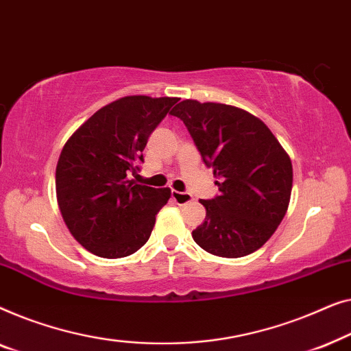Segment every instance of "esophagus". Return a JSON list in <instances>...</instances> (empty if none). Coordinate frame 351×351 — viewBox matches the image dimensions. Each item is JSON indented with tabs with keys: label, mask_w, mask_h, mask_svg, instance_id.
Wrapping results in <instances>:
<instances>
[{
	"label": "esophagus",
	"mask_w": 351,
	"mask_h": 351,
	"mask_svg": "<svg viewBox=\"0 0 351 351\" xmlns=\"http://www.w3.org/2000/svg\"><path fill=\"white\" fill-rule=\"evenodd\" d=\"M171 197H173V200L176 202V204H180V205H187V204H191L192 200H194V197H192L189 192L173 191V194H171Z\"/></svg>",
	"instance_id": "esophagus-1"
}]
</instances>
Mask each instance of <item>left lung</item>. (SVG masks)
<instances>
[{"label": "left lung", "mask_w": 351, "mask_h": 351, "mask_svg": "<svg viewBox=\"0 0 351 351\" xmlns=\"http://www.w3.org/2000/svg\"><path fill=\"white\" fill-rule=\"evenodd\" d=\"M171 114L182 121L219 180V195L200 202L206 216L192 239L221 258L254 253L288 210L293 189L288 154L263 121L240 108L184 100Z\"/></svg>", "instance_id": "8db88e82"}]
</instances>
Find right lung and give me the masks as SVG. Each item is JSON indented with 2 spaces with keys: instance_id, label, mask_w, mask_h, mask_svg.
<instances>
[{
  "instance_id": "obj_1",
  "label": "right lung",
  "mask_w": 351,
  "mask_h": 351,
  "mask_svg": "<svg viewBox=\"0 0 351 351\" xmlns=\"http://www.w3.org/2000/svg\"><path fill=\"white\" fill-rule=\"evenodd\" d=\"M178 98L124 97L103 106L63 146L57 200L73 237L106 259L130 256L149 240L171 191L128 180L141 169L147 138Z\"/></svg>"
}]
</instances>
